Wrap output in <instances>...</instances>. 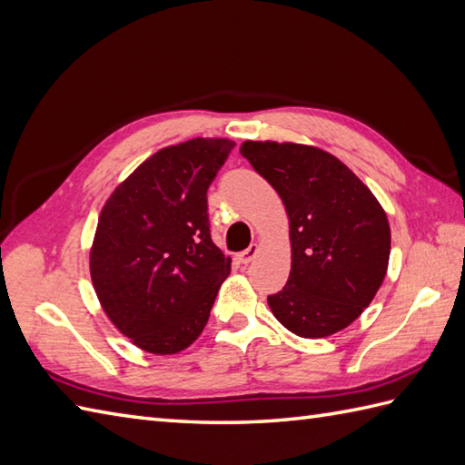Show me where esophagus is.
<instances>
[{"label":"esophagus","mask_w":465,"mask_h":465,"mask_svg":"<svg viewBox=\"0 0 465 465\" xmlns=\"http://www.w3.org/2000/svg\"><path fill=\"white\" fill-rule=\"evenodd\" d=\"M257 253H259V247H257V245H250L245 252H242L240 255H237V259H240L242 263L247 265V263L253 262V259L257 257Z\"/></svg>","instance_id":"1"}]
</instances>
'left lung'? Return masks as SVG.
<instances>
[{
	"instance_id": "left-lung-1",
	"label": "left lung",
	"mask_w": 465,
	"mask_h": 465,
	"mask_svg": "<svg viewBox=\"0 0 465 465\" xmlns=\"http://www.w3.org/2000/svg\"><path fill=\"white\" fill-rule=\"evenodd\" d=\"M240 153L275 188L289 215L291 273L267 297L275 319L305 339L349 327L388 269L391 225L379 200L317 146L245 140Z\"/></svg>"
}]
</instances>
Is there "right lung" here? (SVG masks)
<instances>
[{"label":"right lung","mask_w":465,"mask_h":465,"mask_svg":"<svg viewBox=\"0 0 465 465\" xmlns=\"http://www.w3.org/2000/svg\"><path fill=\"white\" fill-rule=\"evenodd\" d=\"M233 146L192 138L162 148L104 202L89 259L93 287L138 349L176 354L206 327L232 269L212 242L206 192Z\"/></svg>","instance_id":"obj_1"}]
</instances>
